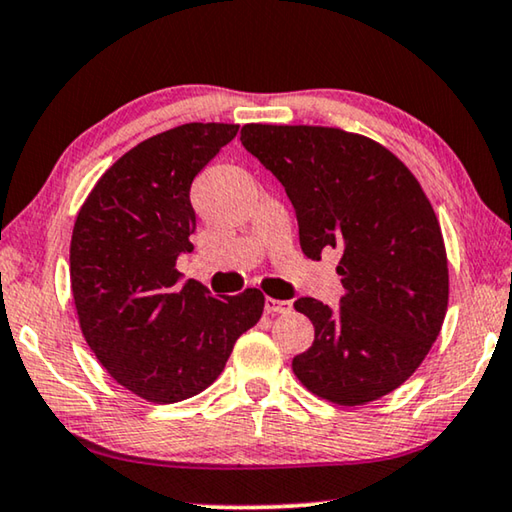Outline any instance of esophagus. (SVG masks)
I'll list each match as a JSON object with an SVG mask.
<instances>
[{
  "label": "esophagus",
  "instance_id": "obj_1",
  "mask_svg": "<svg viewBox=\"0 0 512 512\" xmlns=\"http://www.w3.org/2000/svg\"><path fill=\"white\" fill-rule=\"evenodd\" d=\"M264 310H266V314H285V312H291V300H278V298L266 296Z\"/></svg>",
  "mask_w": 512,
  "mask_h": 512
}]
</instances>
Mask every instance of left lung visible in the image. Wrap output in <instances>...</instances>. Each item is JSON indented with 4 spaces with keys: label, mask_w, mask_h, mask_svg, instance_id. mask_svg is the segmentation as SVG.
<instances>
[{
    "label": "left lung",
    "mask_w": 512,
    "mask_h": 512,
    "mask_svg": "<svg viewBox=\"0 0 512 512\" xmlns=\"http://www.w3.org/2000/svg\"><path fill=\"white\" fill-rule=\"evenodd\" d=\"M241 143L285 186L303 253H342L339 307L298 298L314 342L291 362L339 405L403 385L440 335L449 269L440 223L417 177L383 145L335 127L243 125Z\"/></svg>",
    "instance_id": "8db88e82"
}]
</instances>
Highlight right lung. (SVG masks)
Returning a JSON list of instances; mask_svg holds the SVG:
<instances>
[{
	"label": "right lung",
	"instance_id": "right-lung-1",
	"mask_svg": "<svg viewBox=\"0 0 512 512\" xmlns=\"http://www.w3.org/2000/svg\"><path fill=\"white\" fill-rule=\"evenodd\" d=\"M239 125L189 123L125 152L81 205L70 285L88 346L116 383L152 403L200 394L264 310L259 289L216 298L182 282L196 232L191 184Z\"/></svg>",
	"mask_w": 512,
	"mask_h": 512
}]
</instances>
